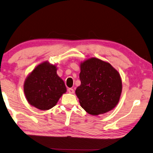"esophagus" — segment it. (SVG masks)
<instances>
[{"label": "esophagus", "instance_id": "obj_1", "mask_svg": "<svg viewBox=\"0 0 153 153\" xmlns=\"http://www.w3.org/2000/svg\"><path fill=\"white\" fill-rule=\"evenodd\" d=\"M68 92L69 93H71V94H73V93H74V90L72 89V88H68Z\"/></svg>", "mask_w": 153, "mask_h": 153}]
</instances>
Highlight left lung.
Returning <instances> with one entry per match:
<instances>
[{
    "mask_svg": "<svg viewBox=\"0 0 153 153\" xmlns=\"http://www.w3.org/2000/svg\"><path fill=\"white\" fill-rule=\"evenodd\" d=\"M81 84L76 95L87 113L99 115L109 111L119 102L122 85L120 75L110 64L91 58L81 64Z\"/></svg>",
    "mask_w": 153,
    "mask_h": 153,
    "instance_id": "1",
    "label": "left lung"
}]
</instances>
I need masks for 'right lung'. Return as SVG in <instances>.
I'll return each mask as SVG.
<instances>
[{"mask_svg":"<svg viewBox=\"0 0 153 153\" xmlns=\"http://www.w3.org/2000/svg\"><path fill=\"white\" fill-rule=\"evenodd\" d=\"M55 65L47 62L40 64L26 79L24 93L32 106L41 110L52 108L66 88L64 81L56 73Z\"/></svg>","mask_w":153,"mask_h":153,"instance_id":"right-lung-1","label":"right lung"}]
</instances>
